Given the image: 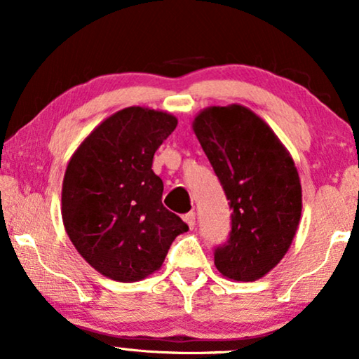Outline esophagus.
Returning a JSON list of instances; mask_svg holds the SVG:
<instances>
[{
	"label": "esophagus",
	"instance_id": "esophagus-1",
	"mask_svg": "<svg viewBox=\"0 0 359 359\" xmlns=\"http://www.w3.org/2000/svg\"><path fill=\"white\" fill-rule=\"evenodd\" d=\"M183 219H184V222L189 225V229H193L194 225H196V214H194V212H188V214H184V215H183Z\"/></svg>",
	"mask_w": 359,
	"mask_h": 359
}]
</instances>
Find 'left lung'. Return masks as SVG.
<instances>
[{"label": "left lung", "mask_w": 359, "mask_h": 359, "mask_svg": "<svg viewBox=\"0 0 359 359\" xmlns=\"http://www.w3.org/2000/svg\"><path fill=\"white\" fill-rule=\"evenodd\" d=\"M193 130L230 201L229 242L215 268L233 281H257L284 258L302 212L301 180L271 127L242 104L209 106Z\"/></svg>", "instance_id": "obj_1"}]
</instances>
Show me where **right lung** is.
Wrapping results in <instances>:
<instances>
[{"mask_svg": "<svg viewBox=\"0 0 359 359\" xmlns=\"http://www.w3.org/2000/svg\"><path fill=\"white\" fill-rule=\"evenodd\" d=\"M178 119L130 106L107 117L72 155L62 184V219L78 253L102 276L135 283L158 271L188 230L161 204L154 155Z\"/></svg>", "mask_w": 359, "mask_h": 359, "instance_id": "obj_1", "label": "right lung"}]
</instances>
